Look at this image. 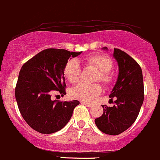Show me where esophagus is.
I'll list each match as a JSON object with an SVG mask.
<instances>
[{
    "label": "esophagus",
    "mask_w": 160,
    "mask_h": 160,
    "mask_svg": "<svg viewBox=\"0 0 160 160\" xmlns=\"http://www.w3.org/2000/svg\"><path fill=\"white\" fill-rule=\"evenodd\" d=\"M81 103H82V104H83V105H86L87 107H92V104H90V103L82 101V102H81Z\"/></svg>",
    "instance_id": "1"
}]
</instances>
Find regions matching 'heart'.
Returning a JSON list of instances; mask_svg holds the SVG:
<instances>
[{
    "label": "heart",
    "instance_id": "heart-1",
    "mask_svg": "<svg viewBox=\"0 0 160 160\" xmlns=\"http://www.w3.org/2000/svg\"><path fill=\"white\" fill-rule=\"evenodd\" d=\"M87 66L94 67L98 70L96 81H101L105 85H111L113 82V74L110 72L113 65L112 60L108 56L96 54L88 56L84 59ZM63 74L70 83H75L79 79L81 75L80 65L75 59H69L65 63L63 68ZM102 86L99 84L80 83L72 88L70 95L72 98L82 100L84 102H91L102 92Z\"/></svg>",
    "mask_w": 160,
    "mask_h": 160
}]
</instances>
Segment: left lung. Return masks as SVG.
Masks as SVG:
<instances>
[{
  "instance_id": "left-lung-1",
  "label": "left lung",
  "mask_w": 160,
  "mask_h": 160,
  "mask_svg": "<svg viewBox=\"0 0 160 160\" xmlns=\"http://www.w3.org/2000/svg\"><path fill=\"white\" fill-rule=\"evenodd\" d=\"M108 50L106 47L102 48ZM113 57L118 62V75L109 97H116L115 105H102L103 114L95 118L100 131L108 135L120 134L128 129L137 118L144 100L142 72L139 64L128 54L114 48Z\"/></svg>"
}]
</instances>
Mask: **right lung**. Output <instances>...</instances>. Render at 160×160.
I'll return each mask as SVG.
<instances>
[{"label":"right lung","instance_id":"1","mask_svg":"<svg viewBox=\"0 0 160 160\" xmlns=\"http://www.w3.org/2000/svg\"><path fill=\"white\" fill-rule=\"evenodd\" d=\"M65 49L48 48L23 65L15 88V98L23 118L33 129L42 134L56 132L70 120L77 100L51 99L55 92L64 95L65 78L63 68L67 61L79 55Z\"/></svg>","mask_w":160,"mask_h":160}]
</instances>
